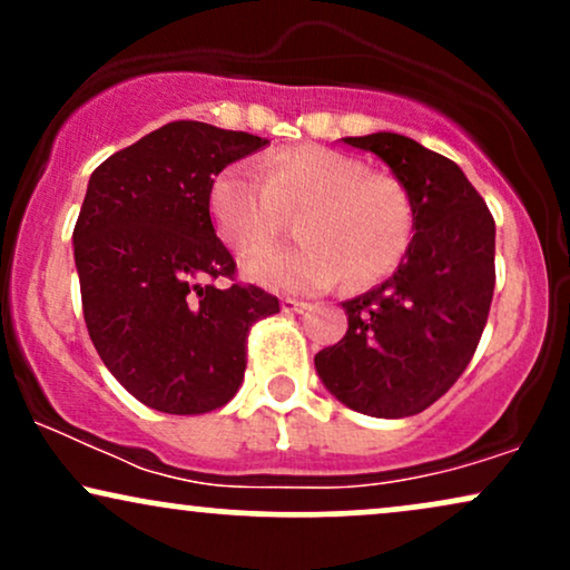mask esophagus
<instances>
[{
  "label": "esophagus",
  "instance_id": "34e87169",
  "mask_svg": "<svg viewBox=\"0 0 570 570\" xmlns=\"http://www.w3.org/2000/svg\"><path fill=\"white\" fill-rule=\"evenodd\" d=\"M281 307H284V313H303L307 311V303H303V299H294V297H284L281 299Z\"/></svg>",
  "mask_w": 570,
  "mask_h": 570
}]
</instances>
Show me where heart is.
<instances>
[{"label": "heart", "instance_id": "1", "mask_svg": "<svg viewBox=\"0 0 570 570\" xmlns=\"http://www.w3.org/2000/svg\"><path fill=\"white\" fill-rule=\"evenodd\" d=\"M278 212H297L303 240L244 263L248 278L276 292H322L343 273L356 289L377 284L402 265L415 230V206L396 176L318 144L273 155L259 174L225 168L208 189L214 230L238 254L276 235Z\"/></svg>", "mask_w": 570, "mask_h": 570}]
</instances>
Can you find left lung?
I'll use <instances>...</instances> for the list:
<instances>
[{
  "instance_id": "obj_1",
  "label": "left lung",
  "mask_w": 570,
  "mask_h": 570,
  "mask_svg": "<svg viewBox=\"0 0 570 570\" xmlns=\"http://www.w3.org/2000/svg\"><path fill=\"white\" fill-rule=\"evenodd\" d=\"M389 163L415 206V235L385 284L343 303L348 332L316 353L345 407L417 415L472 362L495 286V222L453 160L399 134L348 136Z\"/></svg>"
}]
</instances>
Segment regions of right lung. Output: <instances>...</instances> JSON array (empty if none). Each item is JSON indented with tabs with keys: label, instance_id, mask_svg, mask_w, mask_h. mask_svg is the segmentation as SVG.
<instances>
[{
	"label": "right lung",
	"instance_id": "right-lung-1",
	"mask_svg": "<svg viewBox=\"0 0 570 570\" xmlns=\"http://www.w3.org/2000/svg\"><path fill=\"white\" fill-rule=\"evenodd\" d=\"M267 139L198 120L168 122L90 174L75 225L82 313L98 356L147 407L203 415L244 381L248 332L278 297L235 278L208 189Z\"/></svg>",
	"mask_w": 570,
	"mask_h": 570
}]
</instances>
